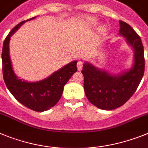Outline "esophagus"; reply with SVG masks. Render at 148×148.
Returning a JSON list of instances; mask_svg holds the SVG:
<instances>
[{"mask_svg": "<svg viewBox=\"0 0 148 148\" xmlns=\"http://www.w3.org/2000/svg\"><path fill=\"white\" fill-rule=\"evenodd\" d=\"M83 62L81 61V60H79L77 62V69L78 71H81L82 69H83Z\"/></svg>", "mask_w": 148, "mask_h": 148, "instance_id": "obj_1", "label": "esophagus"}]
</instances>
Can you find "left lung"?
Listing matches in <instances>:
<instances>
[{
	"mask_svg": "<svg viewBox=\"0 0 148 148\" xmlns=\"http://www.w3.org/2000/svg\"><path fill=\"white\" fill-rule=\"evenodd\" d=\"M119 35L134 51V63L130 70L112 75L89 62L83 64L84 90L91 103L104 110H115L124 105L136 92L145 72L144 47L139 36L124 21H119Z\"/></svg>",
	"mask_w": 148,
	"mask_h": 148,
	"instance_id": "obj_1",
	"label": "left lung"
}]
</instances>
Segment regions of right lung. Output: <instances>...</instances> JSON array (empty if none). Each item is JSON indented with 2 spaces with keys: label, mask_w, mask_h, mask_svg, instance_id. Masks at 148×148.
Returning <instances> with one entry per match:
<instances>
[{
  "label": "right lung",
  "mask_w": 148,
  "mask_h": 148,
  "mask_svg": "<svg viewBox=\"0 0 148 148\" xmlns=\"http://www.w3.org/2000/svg\"><path fill=\"white\" fill-rule=\"evenodd\" d=\"M35 18L19 23L5 38L2 50L3 76L7 88L19 103L33 111L44 112L54 106L60 101L65 85L77 71V61L67 64L40 81L27 82L15 75L10 56V37L24 23Z\"/></svg>",
  "instance_id": "1"
}]
</instances>
